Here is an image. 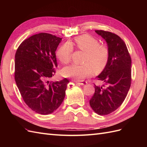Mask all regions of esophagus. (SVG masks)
I'll list each match as a JSON object with an SVG mask.
<instances>
[{
  "label": "esophagus",
  "mask_w": 147,
  "mask_h": 147,
  "mask_svg": "<svg viewBox=\"0 0 147 147\" xmlns=\"http://www.w3.org/2000/svg\"><path fill=\"white\" fill-rule=\"evenodd\" d=\"M78 84H80V85H85V84H87L86 82H77Z\"/></svg>",
  "instance_id": "esophagus-1"
}]
</instances>
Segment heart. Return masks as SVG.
Masks as SVG:
<instances>
[{"label":"heart","instance_id":"obj_1","mask_svg":"<svg viewBox=\"0 0 147 147\" xmlns=\"http://www.w3.org/2000/svg\"><path fill=\"white\" fill-rule=\"evenodd\" d=\"M77 48L84 52V64H72L66 67L63 74L67 77L72 78L77 81H82L94 72H100L106 67L109 61L110 52L108 47L99 43L97 38L89 34L80 35L75 38ZM73 50L72 45L66 42L61 45L56 52V56L62 63L68 64L71 59Z\"/></svg>","mask_w":147,"mask_h":147}]
</instances>
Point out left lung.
I'll return each instance as SVG.
<instances>
[{
    "instance_id": "left-lung-1",
    "label": "left lung",
    "mask_w": 147,
    "mask_h": 147,
    "mask_svg": "<svg viewBox=\"0 0 147 147\" xmlns=\"http://www.w3.org/2000/svg\"><path fill=\"white\" fill-rule=\"evenodd\" d=\"M95 32L106 41L110 55L107 64L97 77L105 85H94L95 92L90 104L97 114L106 115L116 110L127 94L131 84V58L125 43L118 35L102 30Z\"/></svg>"
}]
</instances>
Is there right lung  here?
Masks as SVG:
<instances>
[{"label":"right lung","mask_w":147,"mask_h":147,"mask_svg":"<svg viewBox=\"0 0 147 147\" xmlns=\"http://www.w3.org/2000/svg\"><path fill=\"white\" fill-rule=\"evenodd\" d=\"M62 38L48 33L24 40L15 54V79L29 107L42 115L55 111L65 95L68 79L51 82L57 67L55 51Z\"/></svg>","instance_id":"obj_1"}]
</instances>
